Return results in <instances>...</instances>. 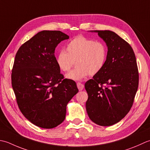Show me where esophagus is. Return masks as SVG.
<instances>
[{"instance_id": "1", "label": "esophagus", "mask_w": 150, "mask_h": 150, "mask_svg": "<svg viewBox=\"0 0 150 150\" xmlns=\"http://www.w3.org/2000/svg\"><path fill=\"white\" fill-rule=\"evenodd\" d=\"M77 87L78 88L79 91H81V90L83 89L84 85L82 84L81 83H79V82H78V83H77Z\"/></svg>"}]
</instances>
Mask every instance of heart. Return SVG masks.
Here are the masks:
<instances>
[{
    "label": "heart",
    "instance_id": "obj_1",
    "mask_svg": "<svg viewBox=\"0 0 150 150\" xmlns=\"http://www.w3.org/2000/svg\"><path fill=\"white\" fill-rule=\"evenodd\" d=\"M107 48L102 42L94 41L82 35L76 36L67 45L66 51L59 52L56 63L61 71H69L73 65L74 69L66 75L67 78L80 80L89 74L99 73L106 62Z\"/></svg>",
    "mask_w": 150,
    "mask_h": 150
}]
</instances>
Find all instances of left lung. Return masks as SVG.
I'll return each instance as SVG.
<instances>
[{
    "label": "left lung",
    "mask_w": 150,
    "mask_h": 150,
    "mask_svg": "<svg viewBox=\"0 0 150 150\" xmlns=\"http://www.w3.org/2000/svg\"><path fill=\"white\" fill-rule=\"evenodd\" d=\"M105 42L108 55L104 67L85 84L88 94V117L102 126H112L131 108L139 87L135 53L127 42L110 30H94Z\"/></svg>",
    "instance_id": "1"
}]
</instances>
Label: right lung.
I'll return each mask as SVG.
<instances>
[{
	"instance_id": "obj_1",
	"label": "right lung",
	"mask_w": 150,
	"mask_h": 150,
	"mask_svg": "<svg viewBox=\"0 0 150 150\" xmlns=\"http://www.w3.org/2000/svg\"><path fill=\"white\" fill-rule=\"evenodd\" d=\"M69 36L43 30L21 46L15 55L11 85L23 115L35 126L51 129L65 120L67 105L78 92L76 82L64 79L54 56Z\"/></svg>"
}]
</instances>
